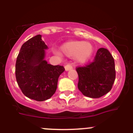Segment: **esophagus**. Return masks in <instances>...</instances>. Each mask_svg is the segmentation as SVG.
<instances>
[{
  "mask_svg": "<svg viewBox=\"0 0 133 133\" xmlns=\"http://www.w3.org/2000/svg\"><path fill=\"white\" fill-rule=\"evenodd\" d=\"M73 69V66H72L71 64H67V65L65 66V71H69V70H70V69Z\"/></svg>",
  "mask_w": 133,
  "mask_h": 133,
  "instance_id": "34e87169",
  "label": "esophagus"
}]
</instances>
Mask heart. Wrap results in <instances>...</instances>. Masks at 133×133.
Listing matches in <instances>:
<instances>
[{"label":"heart","mask_w":133,"mask_h":133,"mask_svg":"<svg viewBox=\"0 0 133 133\" xmlns=\"http://www.w3.org/2000/svg\"><path fill=\"white\" fill-rule=\"evenodd\" d=\"M60 49L65 55L73 57L76 61L82 63L89 60L93 51L90 43L82 41L67 42L62 45Z\"/></svg>","instance_id":"heart-1"}]
</instances>
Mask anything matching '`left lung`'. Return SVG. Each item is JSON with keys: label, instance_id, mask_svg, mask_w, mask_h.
Returning a JSON list of instances; mask_svg holds the SVG:
<instances>
[{"label": "left lung", "instance_id": "8db88e82", "mask_svg": "<svg viewBox=\"0 0 133 133\" xmlns=\"http://www.w3.org/2000/svg\"><path fill=\"white\" fill-rule=\"evenodd\" d=\"M76 70L78 88L84 96L100 98L112 89L116 77L115 60L107 49L100 48L92 62L76 67Z\"/></svg>", "mask_w": 133, "mask_h": 133}]
</instances>
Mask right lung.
<instances>
[{"label":"right lung","mask_w":133,"mask_h":133,"mask_svg":"<svg viewBox=\"0 0 133 133\" xmlns=\"http://www.w3.org/2000/svg\"><path fill=\"white\" fill-rule=\"evenodd\" d=\"M48 46L38 35L24 43L17 58L15 76L22 93L36 101L50 98L56 91L64 66L53 65L44 60Z\"/></svg>","instance_id":"1"}]
</instances>
